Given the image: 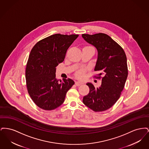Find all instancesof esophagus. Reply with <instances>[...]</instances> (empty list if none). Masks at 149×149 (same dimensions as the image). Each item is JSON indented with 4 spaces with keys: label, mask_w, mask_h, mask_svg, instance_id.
<instances>
[{
    "label": "esophagus",
    "mask_w": 149,
    "mask_h": 149,
    "mask_svg": "<svg viewBox=\"0 0 149 149\" xmlns=\"http://www.w3.org/2000/svg\"><path fill=\"white\" fill-rule=\"evenodd\" d=\"M75 84L77 86H80V85L83 84V83L81 82V81H76Z\"/></svg>",
    "instance_id": "1"
}]
</instances>
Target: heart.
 Masks as SVG:
<instances>
[{"instance_id":"obj_1","label":"heart","mask_w":149,"mask_h":149,"mask_svg":"<svg viewBox=\"0 0 149 149\" xmlns=\"http://www.w3.org/2000/svg\"><path fill=\"white\" fill-rule=\"evenodd\" d=\"M86 71V69H80L77 72V76L79 78H84L85 77Z\"/></svg>"}]
</instances>
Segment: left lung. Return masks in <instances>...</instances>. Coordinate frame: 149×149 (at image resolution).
Segmentation results:
<instances>
[{"label": "left lung", "mask_w": 149, "mask_h": 149, "mask_svg": "<svg viewBox=\"0 0 149 149\" xmlns=\"http://www.w3.org/2000/svg\"><path fill=\"white\" fill-rule=\"evenodd\" d=\"M82 37L98 51L94 71L99 73L94 77L102 78L98 88H95L91 83H86L90 91L83 102L94 112L104 111L116 103L124 88L128 76L126 55L120 46L105 33L83 34Z\"/></svg>", "instance_id": "left-lung-1"}]
</instances>
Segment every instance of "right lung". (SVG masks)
<instances>
[{
    "mask_svg": "<svg viewBox=\"0 0 149 149\" xmlns=\"http://www.w3.org/2000/svg\"><path fill=\"white\" fill-rule=\"evenodd\" d=\"M78 35L55 34L33 46L26 65V79L29 95L36 104L51 111L60 106L67 92L74 84L68 78H56V67L63 62L66 51Z\"/></svg>",
    "mask_w": 149,
    "mask_h": 149,
    "instance_id": "add662e5",
    "label": "right lung"
}]
</instances>
